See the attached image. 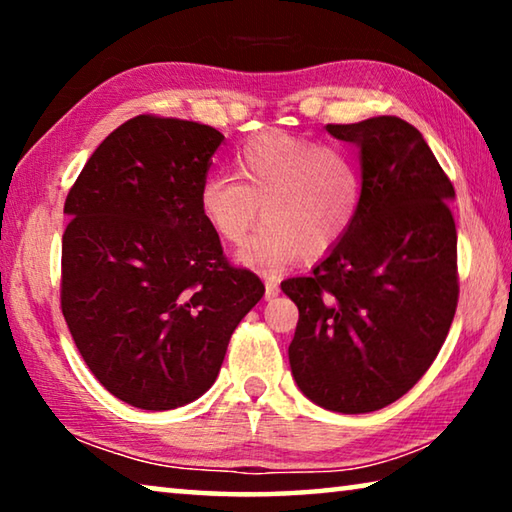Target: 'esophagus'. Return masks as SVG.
<instances>
[{"instance_id":"34e87169","label":"esophagus","mask_w":512,"mask_h":512,"mask_svg":"<svg viewBox=\"0 0 512 512\" xmlns=\"http://www.w3.org/2000/svg\"><path fill=\"white\" fill-rule=\"evenodd\" d=\"M264 284H266V300H271L280 293V284H277L275 277H266Z\"/></svg>"}]
</instances>
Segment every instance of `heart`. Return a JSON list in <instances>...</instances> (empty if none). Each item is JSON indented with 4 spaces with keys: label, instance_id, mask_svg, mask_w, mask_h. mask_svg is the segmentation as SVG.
Masks as SVG:
<instances>
[{
    "label": "heart",
    "instance_id": "obj_1",
    "mask_svg": "<svg viewBox=\"0 0 512 512\" xmlns=\"http://www.w3.org/2000/svg\"><path fill=\"white\" fill-rule=\"evenodd\" d=\"M237 176L212 173L198 192L207 225L239 244L264 212V225L237 250V262L277 275L307 253L327 255L348 235L361 207V169L354 155L309 137L266 131L235 155Z\"/></svg>",
    "mask_w": 512,
    "mask_h": 512
}]
</instances>
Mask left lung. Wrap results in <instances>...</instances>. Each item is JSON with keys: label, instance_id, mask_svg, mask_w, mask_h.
Listing matches in <instances>:
<instances>
[{"label": "left lung", "instance_id": "1", "mask_svg": "<svg viewBox=\"0 0 512 512\" xmlns=\"http://www.w3.org/2000/svg\"><path fill=\"white\" fill-rule=\"evenodd\" d=\"M359 149L361 207L339 246L282 291L300 311L289 363L302 395L370 413L411 391L447 339L458 300L454 187L409 121L327 124Z\"/></svg>", "mask_w": 512, "mask_h": 512}]
</instances>
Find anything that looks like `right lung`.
I'll use <instances>...</instances> for the list:
<instances>
[{
    "label": "right lung",
    "mask_w": 512,
    "mask_h": 512,
    "mask_svg": "<svg viewBox=\"0 0 512 512\" xmlns=\"http://www.w3.org/2000/svg\"><path fill=\"white\" fill-rule=\"evenodd\" d=\"M223 135L140 115L112 131L65 201V323L121 402L169 411L214 384L230 336L264 296L225 262L198 192Z\"/></svg>",
    "instance_id": "add662e5"
}]
</instances>
